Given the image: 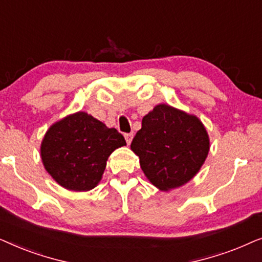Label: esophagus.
Wrapping results in <instances>:
<instances>
[{
  "label": "esophagus",
  "instance_id": "1",
  "mask_svg": "<svg viewBox=\"0 0 262 262\" xmlns=\"http://www.w3.org/2000/svg\"><path fill=\"white\" fill-rule=\"evenodd\" d=\"M132 138H134V134H125V139H126V143L130 145V143L132 142Z\"/></svg>",
  "mask_w": 262,
  "mask_h": 262
}]
</instances>
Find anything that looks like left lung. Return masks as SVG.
Wrapping results in <instances>:
<instances>
[{
    "label": "left lung",
    "instance_id": "left-lung-1",
    "mask_svg": "<svg viewBox=\"0 0 262 262\" xmlns=\"http://www.w3.org/2000/svg\"><path fill=\"white\" fill-rule=\"evenodd\" d=\"M131 150L146 179L168 192L195 177L209 154L210 138L198 117L160 103L143 117Z\"/></svg>",
    "mask_w": 262,
    "mask_h": 262
}]
</instances>
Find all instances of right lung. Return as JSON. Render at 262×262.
I'll use <instances>...</instances> for the list:
<instances>
[{"label":"right lung","mask_w":262,"mask_h":262,"mask_svg":"<svg viewBox=\"0 0 262 262\" xmlns=\"http://www.w3.org/2000/svg\"><path fill=\"white\" fill-rule=\"evenodd\" d=\"M124 145L126 142L116 128L80 111L49 127L40 157L57 184L69 191L85 192L99 185L110 155Z\"/></svg>","instance_id":"1"}]
</instances>
